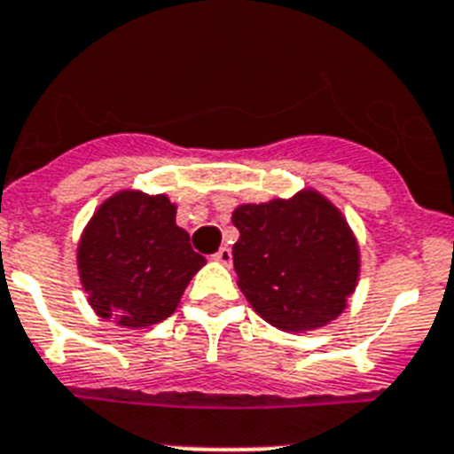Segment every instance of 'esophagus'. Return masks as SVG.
<instances>
[{
	"mask_svg": "<svg viewBox=\"0 0 454 454\" xmlns=\"http://www.w3.org/2000/svg\"><path fill=\"white\" fill-rule=\"evenodd\" d=\"M215 261L223 262V265H231V261H233V254H231V249H228V247H221V249L215 254Z\"/></svg>",
	"mask_w": 454,
	"mask_h": 454,
	"instance_id": "obj_1",
	"label": "esophagus"
}]
</instances>
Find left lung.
<instances>
[{
  "label": "left lung",
  "mask_w": 454,
  "mask_h": 454,
  "mask_svg": "<svg viewBox=\"0 0 454 454\" xmlns=\"http://www.w3.org/2000/svg\"><path fill=\"white\" fill-rule=\"evenodd\" d=\"M233 223L238 286L265 321L300 333L344 311L356 291L360 251L344 216L321 193L242 205Z\"/></svg>",
  "instance_id": "obj_1"
}]
</instances>
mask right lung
I'll return each instance as SVG.
<instances>
[{"instance_id":"right-lung-1","label":"right lung","mask_w":454,"mask_h":454,"mask_svg":"<svg viewBox=\"0 0 454 454\" xmlns=\"http://www.w3.org/2000/svg\"><path fill=\"white\" fill-rule=\"evenodd\" d=\"M205 258L175 223L166 196L121 192L87 223L78 245L80 281L91 309L124 327L166 321Z\"/></svg>"}]
</instances>
